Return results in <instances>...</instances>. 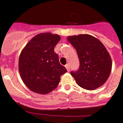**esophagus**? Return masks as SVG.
Masks as SVG:
<instances>
[{
    "instance_id": "34e87169",
    "label": "esophagus",
    "mask_w": 123,
    "mask_h": 123,
    "mask_svg": "<svg viewBox=\"0 0 123 123\" xmlns=\"http://www.w3.org/2000/svg\"><path fill=\"white\" fill-rule=\"evenodd\" d=\"M65 67H66V70H68V71H69L70 70V66H69L68 64H67L66 66H65Z\"/></svg>"
}]
</instances>
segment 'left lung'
<instances>
[{"label":"left lung","instance_id":"obj_1","mask_svg":"<svg viewBox=\"0 0 123 123\" xmlns=\"http://www.w3.org/2000/svg\"><path fill=\"white\" fill-rule=\"evenodd\" d=\"M67 40L77 52L80 66L77 72H71L77 85L93 90L103 86L111 70V59L101 41L88 34L68 36Z\"/></svg>","mask_w":123,"mask_h":123}]
</instances>
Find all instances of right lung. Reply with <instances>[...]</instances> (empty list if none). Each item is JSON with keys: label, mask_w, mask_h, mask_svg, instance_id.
Segmentation results:
<instances>
[{"label": "right lung", "mask_w": 123, "mask_h": 123, "mask_svg": "<svg viewBox=\"0 0 123 123\" xmlns=\"http://www.w3.org/2000/svg\"><path fill=\"white\" fill-rule=\"evenodd\" d=\"M60 39L57 34L41 33L22 50L18 61L20 75L26 87L33 92L49 94L57 87L60 77L67 72L54 51Z\"/></svg>", "instance_id": "right-lung-1"}]
</instances>
